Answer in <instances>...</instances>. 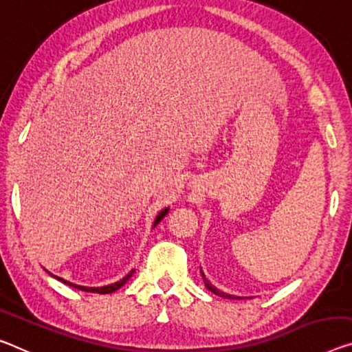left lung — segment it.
Segmentation results:
<instances>
[{"label": "left lung", "instance_id": "8db88e82", "mask_svg": "<svg viewBox=\"0 0 352 352\" xmlns=\"http://www.w3.org/2000/svg\"><path fill=\"white\" fill-rule=\"evenodd\" d=\"M201 275H203V278H204V274H203V270H201ZM204 285H206V288L210 291V293L217 294V296H220V297H225V299H239V297H236V296H231V294H226V293H223V291L217 289V288H215V286L210 285L206 278H204Z\"/></svg>", "mask_w": 352, "mask_h": 352}]
</instances>
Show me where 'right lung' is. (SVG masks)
Wrapping results in <instances>:
<instances>
[{
    "label": "right lung",
    "mask_w": 352,
    "mask_h": 352,
    "mask_svg": "<svg viewBox=\"0 0 352 352\" xmlns=\"http://www.w3.org/2000/svg\"><path fill=\"white\" fill-rule=\"evenodd\" d=\"M166 212H168V208L162 210V212H159L157 217H155L154 226L157 225L159 221L165 217ZM133 272H135V269H132L131 272H129V274L126 275V277H124L122 280H120V282H116V283H113V285H107V286H100V288H88V286H78V285H74V283H70V282H66V280H63V278H59V277H55V278H58L59 282H63V283H66V285H69V286H72V288H77V289H80V291H88V293H97V294H110V293H115L116 289H120L121 286H122L124 283H126L129 278L132 277V274H133Z\"/></svg>",
    "instance_id": "add662e5"
}]
</instances>
